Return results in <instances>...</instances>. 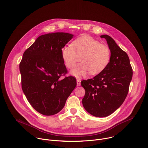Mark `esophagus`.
<instances>
[{"mask_svg": "<svg viewBox=\"0 0 148 148\" xmlns=\"http://www.w3.org/2000/svg\"><path fill=\"white\" fill-rule=\"evenodd\" d=\"M77 86H81V80L79 79H77Z\"/></svg>", "mask_w": 148, "mask_h": 148, "instance_id": "esophagus-1", "label": "esophagus"}]
</instances>
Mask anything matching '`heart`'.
Returning a JSON list of instances; mask_svg holds the SVG:
<instances>
[{
    "mask_svg": "<svg viewBox=\"0 0 148 148\" xmlns=\"http://www.w3.org/2000/svg\"><path fill=\"white\" fill-rule=\"evenodd\" d=\"M61 56L66 66L72 69L79 61L81 62L72 71L71 74L80 78L90 73L96 75L108 65L111 58L109 47L90 36H83L74 40L72 45H66L61 50Z\"/></svg>",
    "mask_w": 148,
    "mask_h": 148,
    "instance_id": "b5f03b06",
    "label": "heart"
}]
</instances>
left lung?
Segmentation results:
<instances>
[{"label": "left lung", "instance_id": "left-lung-1", "mask_svg": "<svg viewBox=\"0 0 148 148\" xmlns=\"http://www.w3.org/2000/svg\"><path fill=\"white\" fill-rule=\"evenodd\" d=\"M111 51L108 65L93 78L81 82L86 91L82 105L86 110L97 117L107 116L123 103L129 91L132 69L128 54L110 36L104 34Z\"/></svg>", "mask_w": 148, "mask_h": 148}]
</instances>
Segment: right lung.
<instances>
[{
    "label": "right lung",
    "mask_w": 148,
    "mask_h": 148,
    "mask_svg": "<svg viewBox=\"0 0 148 148\" xmlns=\"http://www.w3.org/2000/svg\"><path fill=\"white\" fill-rule=\"evenodd\" d=\"M73 36L62 32L41 35L23 53L19 65L22 90L41 114L59 112L77 86L73 76L61 78L67 73L61 50Z\"/></svg>",
    "instance_id": "1"
}]
</instances>
